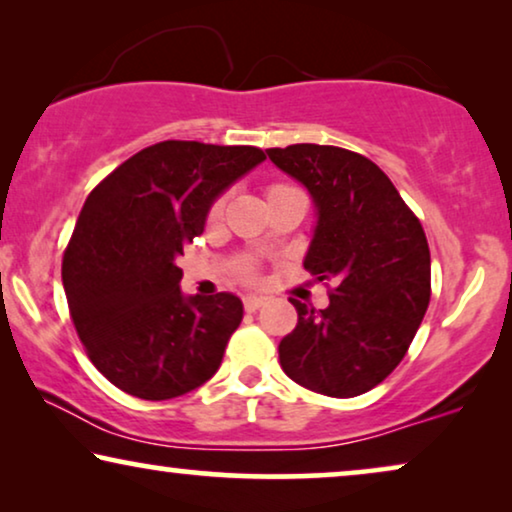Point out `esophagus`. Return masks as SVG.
<instances>
[{"label":"esophagus","mask_w":512,"mask_h":512,"mask_svg":"<svg viewBox=\"0 0 512 512\" xmlns=\"http://www.w3.org/2000/svg\"><path fill=\"white\" fill-rule=\"evenodd\" d=\"M242 305H244V310H247V312H256V310H261V307L265 305V300L258 298V296H247V298L242 300Z\"/></svg>","instance_id":"1"}]
</instances>
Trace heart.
I'll return each mask as SVG.
<instances>
[{
	"label": "heart",
	"instance_id": "1",
	"mask_svg": "<svg viewBox=\"0 0 512 512\" xmlns=\"http://www.w3.org/2000/svg\"><path fill=\"white\" fill-rule=\"evenodd\" d=\"M298 193H300L298 188L289 186V184H270L268 188H265V198H268V202L286 198V195H298ZM223 209H226V195H219V198H216L207 209V223L219 221L223 216ZM237 272H240V277L244 279V282H254L256 279V268L251 261H244L240 268H237Z\"/></svg>",
	"mask_w": 512,
	"mask_h": 512
}]
</instances>
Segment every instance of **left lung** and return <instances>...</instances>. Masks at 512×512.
<instances>
[{"label": "left lung", "mask_w": 512, "mask_h": 512, "mask_svg": "<svg viewBox=\"0 0 512 512\" xmlns=\"http://www.w3.org/2000/svg\"><path fill=\"white\" fill-rule=\"evenodd\" d=\"M314 198L319 223L305 270L328 286L326 310L289 298L298 324L279 363L300 387L361 396L394 373L431 300L424 228L391 179L361 153L326 144L268 149Z\"/></svg>", "instance_id": "obj_1"}]
</instances>
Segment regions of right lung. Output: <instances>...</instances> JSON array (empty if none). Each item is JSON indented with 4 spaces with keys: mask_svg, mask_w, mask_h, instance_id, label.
Listing matches in <instances>:
<instances>
[{
    "mask_svg": "<svg viewBox=\"0 0 512 512\" xmlns=\"http://www.w3.org/2000/svg\"><path fill=\"white\" fill-rule=\"evenodd\" d=\"M263 160L258 146L167 139L83 202L62 256L69 317L93 366L125 394L167 401L219 370L242 303L233 293L181 296L177 258L216 195Z\"/></svg>",
    "mask_w": 512,
    "mask_h": 512,
    "instance_id": "right-lung-1",
    "label": "right lung"
}]
</instances>
